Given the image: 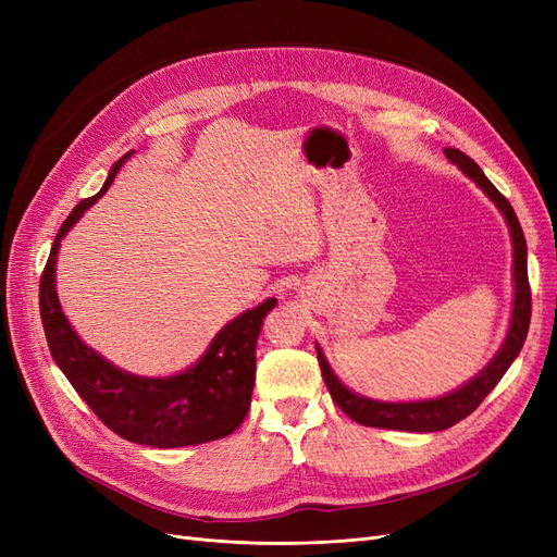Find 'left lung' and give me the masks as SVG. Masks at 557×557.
Listing matches in <instances>:
<instances>
[{"instance_id":"8db88e82","label":"left lung","mask_w":557,"mask_h":557,"mask_svg":"<svg viewBox=\"0 0 557 557\" xmlns=\"http://www.w3.org/2000/svg\"><path fill=\"white\" fill-rule=\"evenodd\" d=\"M448 162H453L458 170L474 181L483 195L493 201L499 209L502 218L509 225L511 234V246H513V307L509 318V330L499 350L493 356L476 376H471L467 383H462L455 391L434 397V399H416V401H381L352 393L348 385L342 383V379L334 374L330 367L323 348L315 344L320 372H323L325 385L348 418L356 420L360 425L367 428H383V430H399V432H440L448 430L455 423H460L474 411L479 404L487 397V393L499 383V379L507 374L511 362L518 358V352L525 344L528 327H530V315H532V295H530V281H528V244L525 234L518 223V218L509 205V199L504 197L495 185L487 181V176L481 172V166L467 158L458 148H444Z\"/></svg>"}]
</instances>
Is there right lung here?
Here are the masks:
<instances>
[{
  "instance_id": "obj_1",
  "label": "right lung",
  "mask_w": 557,
  "mask_h": 557,
  "mask_svg": "<svg viewBox=\"0 0 557 557\" xmlns=\"http://www.w3.org/2000/svg\"><path fill=\"white\" fill-rule=\"evenodd\" d=\"M117 160L95 197L83 199L62 223L39 283V311L55 364L102 423L127 442L178 448L207 444L237 430L250 409L256 385V344L264 315L276 307L269 297L221 327L199 360L172 376H139L99 356L66 320L55 288L62 239L102 197L129 160Z\"/></svg>"
}]
</instances>
